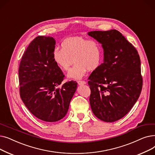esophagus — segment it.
Here are the masks:
<instances>
[{
    "instance_id": "1",
    "label": "esophagus",
    "mask_w": 155,
    "mask_h": 155,
    "mask_svg": "<svg viewBox=\"0 0 155 155\" xmlns=\"http://www.w3.org/2000/svg\"><path fill=\"white\" fill-rule=\"evenodd\" d=\"M78 83L79 85H83L86 84V81H78Z\"/></svg>"
}]
</instances>
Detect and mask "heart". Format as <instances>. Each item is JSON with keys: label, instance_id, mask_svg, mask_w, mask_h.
Returning a JSON list of instances; mask_svg holds the SVG:
<instances>
[{"label": "heart", "instance_id": "b5f03b06", "mask_svg": "<svg viewBox=\"0 0 155 155\" xmlns=\"http://www.w3.org/2000/svg\"><path fill=\"white\" fill-rule=\"evenodd\" d=\"M53 59L57 67L63 71L69 70L68 76L71 79L82 78L87 70L93 71L98 69L102 61L103 49L100 42L82 36L65 39L62 48L56 47L53 51Z\"/></svg>", "mask_w": 155, "mask_h": 155}]
</instances>
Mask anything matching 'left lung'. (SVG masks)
I'll return each instance as SVG.
<instances>
[{
	"label": "left lung",
	"instance_id": "obj_1",
	"mask_svg": "<svg viewBox=\"0 0 155 155\" xmlns=\"http://www.w3.org/2000/svg\"><path fill=\"white\" fill-rule=\"evenodd\" d=\"M88 35L100 42L104 62L88 78L90 103L94 115L112 122L126 115L138 100L143 87L137 50L119 31H94Z\"/></svg>",
	"mask_w": 155,
	"mask_h": 155
}]
</instances>
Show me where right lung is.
<instances>
[{"label": "right lung", "instance_id": "right-lung-1", "mask_svg": "<svg viewBox=\"0 0 155 155\" xmlns=\"http://www.w3.org/2000/svg\"><path fill=\"white\" fill-rule=\"evenodd\" d=\"M55 40L38 36L26 48L19 67L20 97L33 115L47 122L60 120L67 114L78 83L64 79L53 59Z\"/></svg>", "mask_w": 155, "mask_h": 155}]
</instances>
